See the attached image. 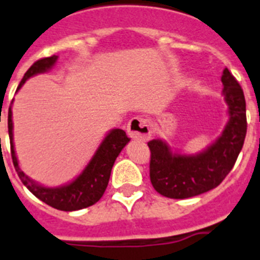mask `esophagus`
<instances>
[{
  "label": "esophagus",
  "mask_w": 260,
  "mask_h": 260,
  "mask_svg": "<svg viewBox=\"0 0 260 260\" xmlns=\"http://www.w3.org/2000/svg\"><path fill=\"white\" fill-rule=\"evenodd\" d=\"M127 132L131 139L141 140V141H146L152 136V128L149 120L139 116L131 119L127 125Z\"/></svg>",
  "instance_id": "34e87169"
}]
</instances>
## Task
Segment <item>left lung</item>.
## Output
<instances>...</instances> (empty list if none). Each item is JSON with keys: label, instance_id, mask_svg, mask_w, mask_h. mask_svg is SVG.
Returning <instances> with one entry per match:
<instances>
[{"label": "left lung", "instance_id": "8db88e82", "mask_svg": "<svg viewBox=\"0 0 260 260\" xmlns=\"http://www.w3.org/2000/svg\"><path fill=\"white\" fill-rule=\"evenodd\" d=\"M221 82L229 106L224 132L207 150L196 155L171 153L161 140L149 141L150 182L158 193L170 199H187L217 187L233 169L245 143L247 121L243 90L225 68Z\"/></svg>", "mask_w": 260, "mask_h": 260}]
</instances>
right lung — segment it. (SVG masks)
Masks as SVG:
<instances>
[{
    "mask_svg": "<svg viewBox=\"0 0 260 260\" xmlns=\"http://www.w3.org/2000/svg\"><path fill=\"white\" fill-rule=\"evenodd\" d=\"M57 56H49V57L40 58L34 62L30 69L24 73L18 90L28 80L30 77L35 76L38 73H43L51 69L55 65ZM8 128L9 137H10V152L11 159L14 164L15 171L18 177L22 180V183L30 189L31 192L40 199L46 204L51 205L53 208L60 209V211L72 212L78 211V209L87 208L90 205L95 204L99 199L102 198L107 188L110 175H111L112 166L115 164V159L121 152V149L127 145L129 141V137L125 135L123 129H112L108 133L105 140L102 141L101 146L95 152L91 161L89 162L85 170L67 186L57 187V188H48L43 187L40 184L35 183L34 180L27 177L26 174L21 170L18 165L17 155H15L14 144H13V120H11V106L9 107L8 116Z\"/></svg>",
    "mask_w": 260,
    "mask_h": 260,
    "instance_id": "1",
    "label": "right lung"
}]
</instances>
